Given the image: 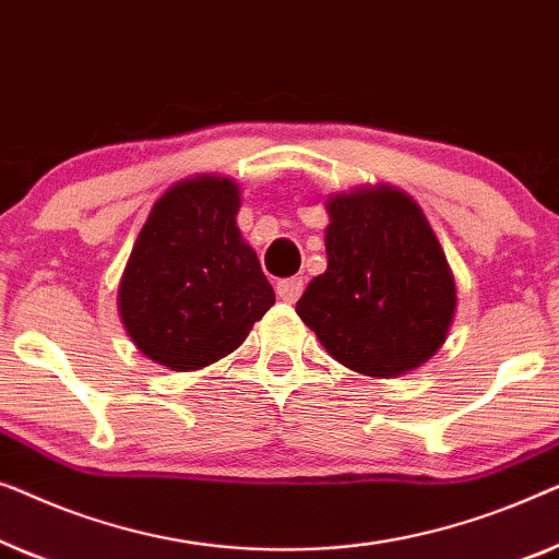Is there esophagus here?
Returning a JSON list of instances; mask_svg holds the SVG:
<instances>
[{
    "instance_id": "34e87169",
    "label": "esophagus",
    "mask_w": 559,
    "mask_h": 559,
    "mask_svg": "<svg viewBox=\"0 0 559 559\" xmlns=\"http://www.w3.org/2000/svg\"><path fill=\"white\" fill-rule=\"evenodd\" d=\"M276 294L286 304H296L298 296L304 294V278H283V281H278Z\"/></svg>"
}]
</instances>
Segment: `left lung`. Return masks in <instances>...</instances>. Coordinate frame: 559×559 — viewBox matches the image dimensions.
<instances>
[{"label": "left lung", "mask_w": 559, "mask_h": 559, "mask_svg": "<svg viewBox=\"0 0 559 559\" xmlns=\"http://www.w3.org/2000/svg\"><path fill=\"white\" fill-rule=\"evenodd\" d=\"M326 271L296 313L355 372L405 374L443 347L455 281L418 202L390 185L326 200Z\"/></svg>", "instance_id": "left-lung-1"}]
</instances>
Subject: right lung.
Masks as SVG:
<instances>
[{"label":"right lung","instance_id":"add662e5","mask_svg":"<svg viewBox=\"0 0 559 559\" xmlns=\"http://www.w3.org/2000/svg\"><path fill=\"white\" fill-rule=\"evenodd\" d=\"M240 190L200 175L154 202L119 286L121 321L141 355L175 372L202 369L246 342L276 304L238 230Z\"/></svg>","mask_w":559,"mask_h":559}]
</instances>
